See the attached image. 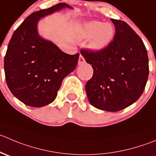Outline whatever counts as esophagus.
<instances>
[{
	"label": "esophagus",
	"instance_id": "obj_1",
	"mask_svg": "<svg viewBox=\"0 0 156 156\" xmlns=\"http://www.w3.org/2000/svg\"><path fill=\"white\" fill-rule=\"evenodd\" d=\"M85 62V59L81 55H80L79 58H78V65H82Z\"/></svg>",
	"mask_w": 156,
	"mask_h": 156
}]
</instances>
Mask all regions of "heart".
<instances>
[{
  "mask_svg": "<svg viewBox=\"0 0 156 156\" xmlns=\"http://www.w3.org/2000/svg\"><path fill=\"white\" fill-rule=\"evenodd\" d=\"M114 27L110 23L101 21H87L84 23L78 31L81 39H90L88 46L95 52H101L107 47L114 36Z\"/></svg>",
  "mask_w": 156,
  "mask_h": 156,
  "instance_id": "heart-1",
  "label": "heart"
}]
</instances>
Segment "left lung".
I'll return each mask as SVG.
<instances>
[{
	"mask_svg": "<svg viewBox=\"0 0 156 156\" xmlns=\"http://www.w3.org/2000/svg\"><path fill=\"white\" fill-rule=\"evenodd\" d=\"M115 26L113 41L101 52L81 49L94 69L86 83L89 102L100 110H121L137 101L149 77V58L141 38L126 22L111 19Z\"/></svg>",
	"mask_w": 156,
	"mask_h": 156,
	"instance_id": "left-lung-1",
	"label": "left lung"
}]
</instances>
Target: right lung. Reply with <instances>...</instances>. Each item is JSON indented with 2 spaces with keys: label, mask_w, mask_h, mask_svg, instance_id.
Returning <instances> with one entry per match:
<instances>
[{
  "label": "right lung",
  "mask_w": 156,
  "mask_h": 156,
  "mask_svg": "<svg viewBox=\"0 0 156 156\" xmlns=\"http://www.w3.org/2000/svg\"><path fill=\"white\" fill-rule=\"evenodd\" d=\"M72 7L59 3L30 14L13 33L4 57V72L11 93L26 105L41 107L57 96L65 77L73 72L79 53L69 55L39 35L41 18Z\"/></svg>",
  "instance_id": "add662e5"
}]
</instances>
